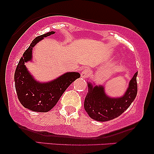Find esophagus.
<instances>
[{
	"instance_id": "34e87169",
	"label": "esophagus",
	"mask_w": 154,
	"mask_h": 154,
	"mask_svg": "<svg viewBox=\"0 0 154 154\" xmlns=\"http://www.w3.org/2000/svg\"><path fill=\"white\" fill-rule=\"evenodd\" d=\"M90 75V71L88 69H85L82 70V73H81V77L82 78H87V77H89Z\"/></svg>"
}]
</instances>
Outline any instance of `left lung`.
<instances>
[{
	"instance_id": "8db88e82",
	"label": "left lung",
	"mask_w": 154,
	"mask_h": 154,
	"mask_svg": "<svg viewBox=\"0 0 154 154\" xmlns=\"http://www.w3.org/2000/svg\"><path fill=\"white\" fill-rule=\"evenodd\" d=\"M137 75L136 72L125 94L119 98L108 96L103 86H93L88 82L89 91L85 98L84 108L90 117L98 122H106L115 119L125 112L137 95Z\"/></svg>"
}]
</instances>
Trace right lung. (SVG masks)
Wrapping results in <instances>:
<instances>
[{
	"label": "right lung",
	"instance_id": "1",
	"mask_svg": "<svg viewBox=\"0 0 154 154\" xmlns=\"http://www.w3.org/2000/svg\"><path fill=\"white\" fill-rule=\"evenodd\" d=\"M54 33L51 31L35 38L19 60L15 71V88L19 100L23 106L36 112H47L52 109L66 88L80 77L78 72H66L54 80L43 83L35 80L27 70L24 63L32 59L33 47Z\"/></svg>",
	"mask_w": 154,
	"mask_h": 154
}]
</instances>
